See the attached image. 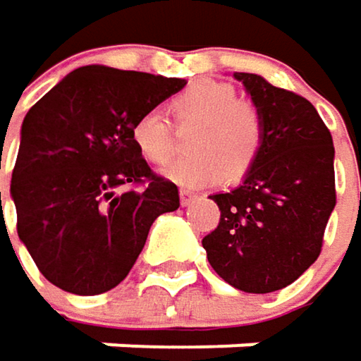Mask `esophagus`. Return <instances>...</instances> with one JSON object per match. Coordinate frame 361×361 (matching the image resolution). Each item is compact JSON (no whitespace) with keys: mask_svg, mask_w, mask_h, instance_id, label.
Masks as SVG:
<instances>
[{"mask_svg":"<svg viewBox=\"0 0 361 361\" xmlns=\"http://www.w3.org/2000/svg\"><path fill=\"white\" fill-rule=\"evenodd\" d=\"M195 197H197V195H195L193 191H189V189H180V204H183V206H189Z\"/></svg>","mask_w":361,"mask_h":361,"instance_id":"esophagus-1","label":"esophagus"}]
</instances>
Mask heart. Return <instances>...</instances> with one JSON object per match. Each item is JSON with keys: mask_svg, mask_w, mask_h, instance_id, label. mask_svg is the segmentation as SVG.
I'll use <instances>...</instances> for the list:
<instances>
[{"mask_svg": "<svg viewBox=\"0 0 361 361\" xmlns=\"http://www.w3.org/2000/svg\"><path fill=\"white\" fill-rule=\"evenodd\" d=\"M176 126H191L187 151L191 155L164 168V176L183 187H206L219 180L235 185L248 176L263 147L261 111L238 100L229 84L200 80L180 90L168 104ZM130 140L149 164L161 166L174 151L172 126L155 109L132 119Z\"/></svg>", "mask_w": 361, "mask_h": 361, "instance_id": "obj_1", "label": "heart"}]
</instances>
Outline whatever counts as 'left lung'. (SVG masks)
I'll list each match as a JSON object with an SVG mask.
<instances>
[{"mask_svg": "<svg viewBox=\"0 0 361 361\" xmlns=\"http://www.w3.org/2000/svg\"><path fill=\"white\" fill-rule=\"evenodd\" d=\"M263 117V147L244 183L212 195L219 227L202 240L212 269L252 294L290 286L324 244L336 204L332 134L315 106L255 73H235Z\"/></svg>", "mask_w": 361, "mask_h": 361, "instance_id": "8db88e82", "label": "left lung"}]
</instances>
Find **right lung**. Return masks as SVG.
Here are the masks:
<instances>
[{
    "label": "right lung",
    "instance_id": "1",
    "mask_svg": "<svg viewBox=\"0 0 361 361\" xmlns=\"http://www.w3.org/2000/svg\"><path fill=\"white\" fill-rule=\"evenodd\" d=\"M185 84L90 65L29 109L10 195L20 242L61 290L92 296L115 288L153 221L180 206L178 187L140 157L130 126Z\"/></svg>",
    "mask_w": 361,
    "mask_h": 361
}]
</instances>
